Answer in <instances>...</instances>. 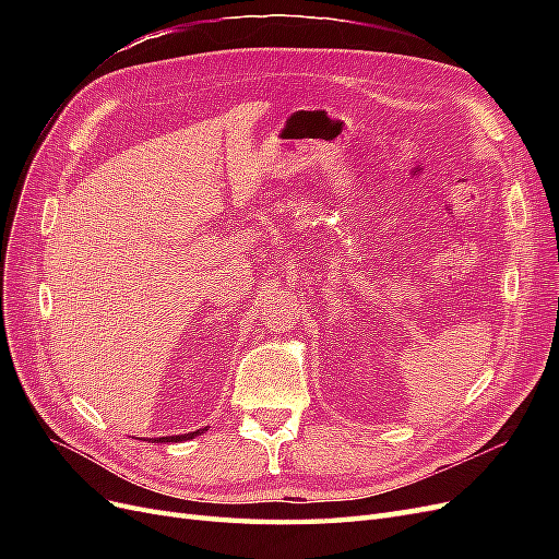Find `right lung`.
<instances>
[{"label": "right lung", "instance_id": "right-lung-1", "mask_svg": "<svg viewBox=\"0 0 559 559\" xmlns=\"http://www.w3.org/2000/svg\"><path fill=\"white\" fill-rule=\"evenodd\" d=\"M205 429H198V431H191V433H181V436H165V438H158V443H181V441H191L193 436L202 433Z\"/></svg>", "mask_w": 559, "mask_h": 559}]
</instances>
